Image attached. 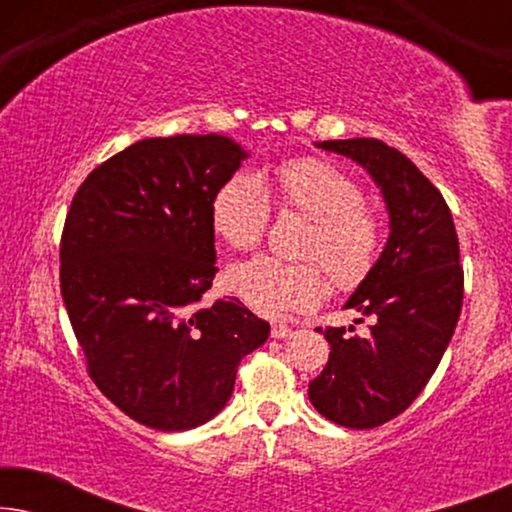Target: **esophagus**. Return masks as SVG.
<instances>
[{"label":"esophagus","instance_id":"34e87169","mask_svg":"<svg viewBox=\"0 0 512 512\" xmlns=\"http://www.w3.org/2000/svg\"><path fill=\"white\" fill-rule=\"evenodd\" d=\"M293 333V328L291 326H286V324H275L270 328V335L272 338H289V335Z\"/></svg>","mask_w":512,"mask_h":512}]
</instances>
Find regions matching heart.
<instances>
[{
  "instance_id": "obj_1",
  "label": "heart",
  "mask_w": 512,
  "mask_h": 512,
  "mask_svg": "<svg viewBox=\"0 0 512 512\" xmlns=\"http://www.w3.org/2000/svg\"><path fill=\"white\" fill-rule=\"evenodd\" d=\"M270 195L279 209L310 219L300 254L317 257L338 289H354L370 275L384 242L380 214L347 172L321 158L284 160L270 181L251 172L223 181L209 212L214 233L230 249H254L268 228ZM316 262L256 256L230 268L228 286L251 310L282 317L324 300L328 279Z\"/></svg>"
}]
</instances>
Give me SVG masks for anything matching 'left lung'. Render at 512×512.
<instances>
[{
    "label": "left lung",
    "instance_id": "8db88e82",
    "mask_svg": "<svg viewBox=\"0 0 512 512\" xmlns=\"http://www.w3.org/2000/svg\"><path fill=\"white\" fill-rule=\"evenodd\" d=\"M317 146L373 177L389 212V240L345 303L370 319L368 335L326 328L331 354L307 394L331 422L375 429L422 394L450 345L464 300L457 230L443 195L401 151L366 137Z\"/></svg>",
    "mask_w": 512,
    "mask_h": 512
}]
</instances>
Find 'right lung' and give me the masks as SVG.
I'll list each match as a JSON object with an SVG mask.
<instances>
[{"instance_id":"add662e5","label":"right lung","mask_w":512,"mask_h":512,"mask_svg":"<svg viewBox=\"0 0 512 512\" xmlns=\"http://www.w3.org/2000/svg\"><path fill=\"white\" fill-rule=\"evenodd\" d=\"M249 153L151 137L95 167L60 242V291L97 389L135 422L188 431L226 408L270 324L237 298L198 310L216 268L212 200Z\"/></svg>"}]
</instances>
